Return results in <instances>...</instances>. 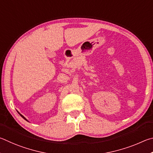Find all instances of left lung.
<instances>
[{"label":"left lung","instance_id":"obj_1","mask_svg":"<svg viewBox=\"0 0 153 153\" xmlns=\"http://www.w3.org/2000/svg\"><path fill=\"white\" fill-rule=\"evenodd\" d=\"M17 112H18V114H19V115H20V116H21V117H23V118L24 120H26V121H27V122H28V120H27V119L25 118V117H24V116H23V115H21V114L19 113V111H17Z\"/></svg>","mask_w":153,"mask_h":153}]
</instances>
